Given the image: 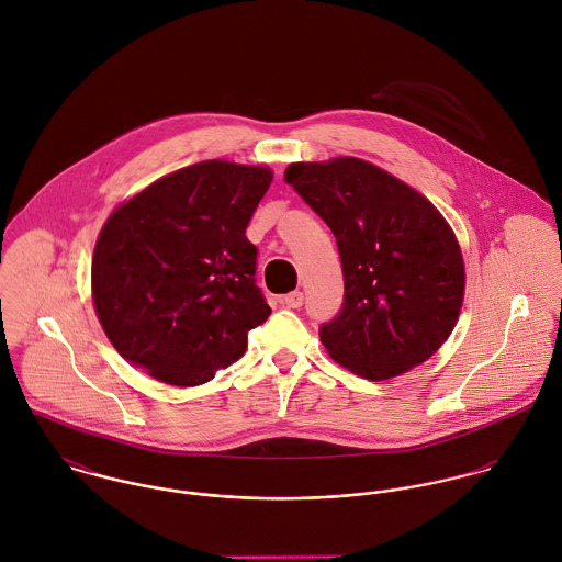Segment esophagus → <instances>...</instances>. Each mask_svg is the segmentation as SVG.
<instances>
[{"mask_svg":"<svg viewBox=\"0 0 562 562\" xmlns=\"http://www.w3.org/2000/svg\"><path fill=\"white\" fill-rule=\"evenodd\" d=\"M283 305H288L290 310H299L303 305V292H290L283 296Z\"/></svg>","mask_w":562,"mask_h":562,"instance_id":"34e87169","label":"esophagus"}]
</instances>
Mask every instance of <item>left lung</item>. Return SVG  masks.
Instances as JSON below:
<instances>
[{
  "label": "left lung",
  "mask_w": 562,
  "mask_h": 562,
  "mask_svg": "<svg viewBox=\"0 0 562 562\" xmlns=\"http://www.w3.org/2000/svg\"><path fill=\"white\" fill-rule=\"evenodd\" d=\"M283 177L337 240L344 305L321 328L330 359L370 381L428 361L465 299L463 252L443 214L392 172L352 156L292 161Z\"/></svg>",
  "instance_id": "obj_1"
}]
</instances>
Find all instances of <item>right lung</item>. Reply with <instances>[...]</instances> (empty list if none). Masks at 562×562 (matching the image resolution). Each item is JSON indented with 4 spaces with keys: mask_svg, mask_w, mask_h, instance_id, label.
<instances>
[{
    "mask_svg": "<svg viewBox=\"0 0 562 562\" xmlns=\"http://www.w3.org/2000/svg\"><path fill=\"white\" fill-rule=\"evenodd\" d=\"M272 183L261 164L205 160L168 172L103 223L90 270L94 314L132 366L196 387L240 359L270 307L246 225Z\"/></svg>",
    "mask_w": 562,
    "mask_h": 562,
    "instance_id": "add662e5",
    "label": "right lung"
}]
</instances>
